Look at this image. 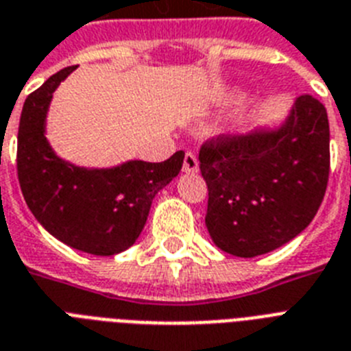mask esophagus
Returning a JSON list of instances; mask_svg holds the SVG:
<instances>
[{
	"mask_svg": "<svg viewBox=\"0 0 351 351\" xmlns=\"http://www.w3.org/2000/svg\"><path fill=\"white\" fill-rule=\"evenodd\" d=\"M182 169H184V173H196V171H198V158H196L195 153H191V151L185 153Z\"/></svg>",
	"mask_w": 351,
	"mask_h": 351,
	"instance_id": "obj_1",
	"label": "esophagus"
}]
</instances>
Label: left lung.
I'll return each instance as SVG.
<instances>
[{
  "instance_id": "obj_1",
  "label": "left lung",
  "mask_w": 351,
  "mask_h": 351,
  "mask_svg": "<svg viewBox=\"0 0 351 351\" xmlns=\"http://www.w3.org/2000/svg\"><path fill=\"white\" fill-rule=\"evenodd\" d=\"M209 202L205 225L218 249L240 258L267 254L314 220L330 173L326 108L295 99L278 130L220 135L200 147Z\"/></svg>"
}]
</instances>
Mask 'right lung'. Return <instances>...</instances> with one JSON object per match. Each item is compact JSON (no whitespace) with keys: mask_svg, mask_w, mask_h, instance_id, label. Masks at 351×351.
<instances>
[{"mask_svg":"<svg viewBox=\"0 0 351 351\" xmlns=\"http://www.w3.org/2000/svg\"><path fill=\"white\" fill-rule=\"evenodd\" d=\"M75 66L62 68L27 97L18 131V178L28 209L57 240L95 256L130 249L151 202L182 169L184 151L164 162L130 160L111 169L77 167L53 153L45 136L52 93Z\"/></svg>","mask_w":351,"mask_h":351,"instance_id":"1","label":"right lung"}]
</instances>
